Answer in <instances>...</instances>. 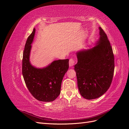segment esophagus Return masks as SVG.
Returning <instances> with one entry per match:
<instances>
[{
  "mask_svg": "<svg viewBox=\"0 0 129 129\" xmlns=\"http://www.w3.org/2000/svg\"><path fill=\"white\" fill-rule=\"evenodd\" d=\"M74 63H75V60H74V58H72L71 59L69 60V67H73V65L74 64Z\"/></svg>",
  "mask_w": 129,
  "mask_h": 129,
  "instance_id": "34e87169",
  "label": "esophagus"
}]
</instances>
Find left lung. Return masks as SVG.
<instances>
[{
    "instance_id": "1",
    "label": "left lung",
    "mask_w": 129,
    "mask_h": 129,
    "mask_svg": "<svg viewBox=\"0 0 129 129\" xmlns=\"http://www.w3.org/2000/svg\"><path fill=\"white\" fill-rule=\"evenodd\" d=\"M100 38L90 49L76 53L74 66L77 85L84 99L93 100L103 95L110 87L114 76V55L107 34L99 27Z\"/></svg>"
}]
</instances>
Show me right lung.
<instances>
[{
    "label": "right lung",
    "mask_w": 129,
    "mask_h": 129,
    "mask_svg": "<svg viewBox=\"0 0 129 129\" xmlns=\"http://www.w3.org/2000/svg\"><path fill=\"white\" fill-rule=\"evenodd\" d=\"M35 33L36 29L34 28L25 46L22 75L27 88L35 99L41 102H52L60 95L62 81L69 68V59L54 61L42 68L32 66L29 61V56Z\"/></svg>",
    "instance_id": "obj_1"
}]
</instances>
